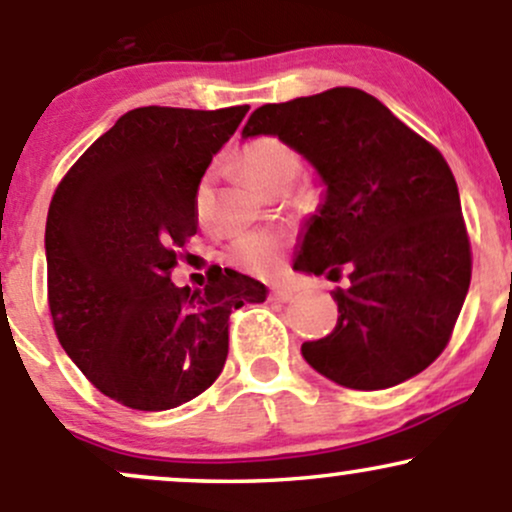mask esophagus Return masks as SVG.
I'll use <instances>...</instances> for the list:
<instances>
[{
	"label": "esophagus",
	"instance_id": "obj_1",
	"mask_svg": "<svg viewBox=\"0 0 512 512\" xmlns=\"http://www.w3.org/2000/svg\"><path fill=\"white\" fill-rule=\"evenodd\" d=\"M269 298L276 303H289L293 298V291L289 289H272V293H269Z\"/></svg>",
	"mask_w": 512,
	"mask_h": 512
}]
</instances>
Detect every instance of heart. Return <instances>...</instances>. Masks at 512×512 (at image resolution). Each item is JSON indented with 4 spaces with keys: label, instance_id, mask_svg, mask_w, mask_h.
<instances>
[{
    "label": "heart",
    "instance_id": "heart-1",
    "mask_svg": "<svg viewBox=\"0 0 512 512\" xmlns=\"http://www.w3.org/2000/svg\"><path fill=\"white\" fill-rule=\"evenodd\" d=\"M238 163L243 175L260 192L272 190V187L296 178L298 156L289 144L276 137H257L240 149ZM207 204V185L199 187L197 192V211L202 214ZM286 240L279 233L255 231L245 233L233 240L226 250V260L233 267L255 276H267L279 269L281 257H284Z\"/></svg>",
    "mask_w": 512,
    "mask_h": 512
}]
</instances>
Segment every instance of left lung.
Here are the masks:
<instances>
[{
	"label": "left lung",
	"instance_id": "1",
	"mask_svg": "<svg viewBox=\"0 0 512 512\" xmlns=\"http://www.w3.org/2000/svg\"><path fill=\"white\" fill-rule=\"evenodd\" d=\"M279 137L313 166L322 202L303 223L293 269L339 279L337 327L301 354L351 390H385L431 366L472 279L452 170L426 139L358 88L269 103L240 139Z\"/></svg>",
	"mask_w": 512,
	"mask_h": 512
}]
</instances>
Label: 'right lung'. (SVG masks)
Instances as JSON below:
<instances>
[{
  "instance_id": "right-lung-1",
  "label": "right lung",
  "mask_w": 512,
  "mask_h": 512,
  "mask_svg": "<svg viewBox=\"0 0 512 512\" xmlns=\"http://www.w3.org/2000/svg\"><path fill=\"white\" fill-rule=\"evenodd\" d=\"M250 105L129 110L64 175L45 226L57 339L105 397L139 411L180 407L221 375L228 315L267 286L223 269L178 289L170 269L197 233L204 170Z\"/></svg>"
}]
</instances>
